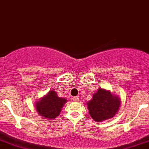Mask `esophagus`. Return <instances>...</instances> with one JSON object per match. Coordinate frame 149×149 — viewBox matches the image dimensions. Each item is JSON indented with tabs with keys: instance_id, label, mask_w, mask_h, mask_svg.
<instances>
[{
	"instance_id": "34e87169",
	"label": "esophagus",
	"mask_w": 149,
	"mask_h": 149,
	"mask_svg": "<svg viewBox=\"0 0 149 149\" xmlns=\"http://www.w3.org/2000/svg\"><path fill=\"white\" fill-rule=\"evenodd\" d=\"M73 100L75 102H78L79 100V96H73Z\"/></svg>"
}]
</instances>
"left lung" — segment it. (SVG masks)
Returning a JSON list of instances; mask_svg holds the SVG:
<instances>
[{"instance_id": "8db88e82", "label": "left lung", "mask_w": 149, "mask_h": 149, "mask_svg": "<svg viewBox=\"0 0 149 149\" xmlns=\"http://www.w3.org/2000/svg\"><path fill=\"white\" fill-rule=\"evenodd\" d=\"M120 96L110 91L99 88L93 93L92 100L87 102L89 114L94 121L102 122L113 118L120 107Z\"/></svg>"}]
</instances>
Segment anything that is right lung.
<instances>
[{"label":"right lung","mask_w":149,"mask_h":149,"mask_svg":"<svg viewBox=\"0 0 149 149\" xmlns=\"http://www.w3.org/2000/svg\"><path fill=\"white\" fill-rule=\"evenodd\" d=\"M67 99L58 97L56 91H49L45 96L36 102L35 107L38 113L47 120H53L60 114Z\"/></svg>","instance_id":"1"}]
</instances>
